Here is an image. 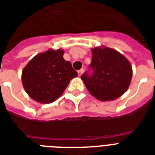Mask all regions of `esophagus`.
Masks as SVG:
<instances>
[{"label": "esophagus", "instance_id": "esophagus-1", "mask_svg": "<svg viewBox=\"0 0 155 155\" xmlns=\"http://www.w3.org/2000/svg\"><path fill=\"white\" fill-rule=\"evenodd\" d=\"M78 76L80 77L81 75V74H82L84 73V69H80V70H78Z\"/></svg>", "mask_w": 155, "mask_h": 155}]
</instances>
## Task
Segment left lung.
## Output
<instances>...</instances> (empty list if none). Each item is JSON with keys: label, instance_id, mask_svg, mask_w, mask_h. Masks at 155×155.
Returning a JSON list of instances; mask_svg holds the SVG:
<instances>
[{"label": "left lung", "instance_id": "obj_1", "mask_svg": "<svg viewBox=\"0 0 155 155\" xmlns=\"http://www.w3.org/2000/svg\"><path fill=\"white\" fill-rule=\"evenodd\" d=\"M92 74L81 77L85 86L100 101H111L123 95L129 88L133 69L128 59L115 49L105 46L91 49Z\"/></svg>", "mask_w": 155, "mask_h": 155}]
</instances>
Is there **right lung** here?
Listing matches in <instances>:
<instances>
[{"instance_id": "1", "label": "right lung", "mask_w": 155, "mask_h": 155, "mask_svg": "<svg viewBox=\"0 0 155 155\" xmlns=\"http://www.w3.org/2000/svg\"><path fill=\"white\" fill-rule=\"evenodd\" d=\"M61 49H48L34 56L24 67L21 81L26 92L35 101L50 104L64 93L70 80L78 77Z\"/></svg>"}]
</instances>
